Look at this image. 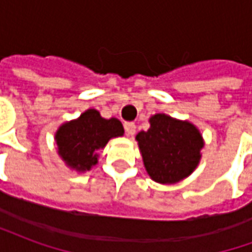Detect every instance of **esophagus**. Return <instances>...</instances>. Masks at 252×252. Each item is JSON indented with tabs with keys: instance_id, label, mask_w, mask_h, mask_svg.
Instances as JSON below:
<instances>
[{
	"instance_id": "34e87169",
	"label": "esophagus",
	"mask_w": 252,
	"mask_h": 252,
	"mask_svg": "<svg viewBox=\"0 0 252 252\" xmlns=\"http://www.w3.org/2000/svg\"><path fill=\"white\" fill-rule=\"evenodd\" d=\"M124 129H126V133L128 136H132V135H135V132H136V126H135L133 123H126V124H124Z\"/></svg>"
}]
</instances>
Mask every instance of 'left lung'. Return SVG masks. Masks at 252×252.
<instances>
[{"mask_svg": "<svg viewBox=\"0 0 252 252\" xmlns=\"http://www.w3.org/2000/svg\"><path fill=\"white\" fill-rule=\"evenodd\" d=\"M150 129L139 132L136 140L150 177L160 184H174L193 173L204 146L198 129L188 121L163 113L150 119Z\"/></svg>", "mask_w": 252, "mask_h": 252, "instance_id": "left-lung-1", "label": "left lung"}]
</instances>
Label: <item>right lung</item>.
Wrapping results in <instances>:
<instances>
[{"instance_id":"right-lung-1","label":"right lung","mask_w":252,"mask_h":252,"mask_svg":"<svg viewBox=\"0 0 252 252\" xmlns=\"http://www.w3.org/2000/svg\"><path fill=\"white\" fill-rule=\"evenodd\" d=\"M124 133L117 119H102L99 112L89 109L79 119L63 124L57 132L59 155L67 166L78 171H86L97 163L95 151L104 148L109 139Z\"/></svg>"}]
</instances>
